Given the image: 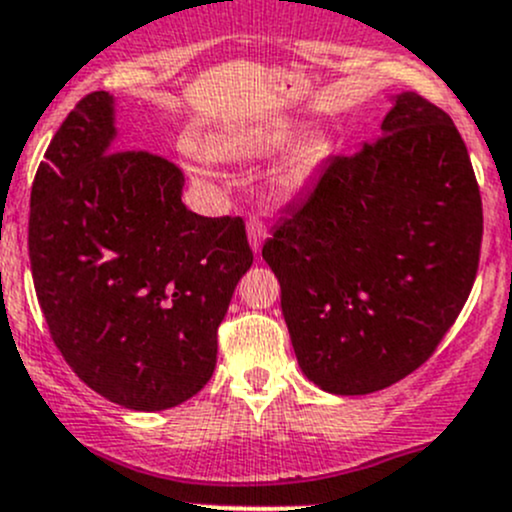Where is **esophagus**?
I'll return each mask as SVG.
<instances>
[{
    "mask_svg": "<svg viewBox=\"0 0 512 512\" xmlns=\"http://www.w3.org/2000/svg\"><path fill=\"white\" fill-rule=\"evenodd\" d=\"M247 240H250L252 250L260 252L262 242L267 240V225L262 223V220L257 218H250V223H247Z\"/></svg>",
    "mask_w": 512,
    "mask_h": 512,
    "instance_id": "1",
    "label": "esophagus"
}]
</instances>
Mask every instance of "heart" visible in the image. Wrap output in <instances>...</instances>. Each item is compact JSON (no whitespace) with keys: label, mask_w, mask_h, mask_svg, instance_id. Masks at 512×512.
I'll return each mask as SVG.
<instances>
[{"label":"heart","mask_w":512,"mask_h":512,"mask_svg":"<svg viewBox=\"0 0 512 512\" xmlns=\"http://www.w3.org/2000/svg\"><path fill=\"white\" fill-rule=\"evenodd\" d=\"M294 123L287 118H272V121H255L245 126L227 128L210 143V153L220 160H257L275 153L292 138ZM332 151V141L324 131H312L299 138L292 148L272 165L270 183L275 193L292 195L307 185V180L317 173L322 160ZM195 173H203L208 165V156L203 151H193L188 158Z\"/></svg>","instance_id":"1"}]
</instances>
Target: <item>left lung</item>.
Segmentation results:
<instances>
[{"label": "left lung", "mask_w": 512, "mask_h": 512, "mask_svg": "<svg viewBox=\"0 0 512 512\" xmlns=\"http://www.w3.org/2000/svg\"><path fill=\"white\" fill-rule=\"evenodd\" d=\"M480 240V190L451 116L416 91L394 96L381 136L329 158L262 247L304 376L361 396L416 371L471 294Z\"/></svg>", "instance_id": "1"}]
</instances>
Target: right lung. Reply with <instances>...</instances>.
<instances>
[{
  "instance_id": "obj_1",
  "label": "right lung",
  "mask_w": 512,
  "mask_h": 512,
  "mask_svg": "<svg viewBox=\"0 0 512 512\" xmlns=\"http://www.w3.org/2000/svg\"><path fill=\"white\" fill-rule=\"evenodd\" d=\"M113 96L76 103L32 185L29 260L66 364L133 411L183 404L210 381L218 327L252 250L242 218L183 205V170L118 151Z\"/></svg>"
}]
</instances>
